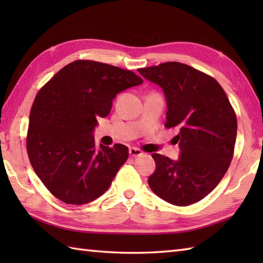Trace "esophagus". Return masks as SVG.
I'll return each mask as SVG.
<instances>
[{"mask_svg": "<svg viewBox=\"0 0 263 263\" xmlns=\"http://www.w3.org/2000/svg\"><path fill=\"white\" fill-rule=\"evenodd\" d=\"M128 154H130L131 157H140V156L143 155L142 150H140L139 148H136V147H132L128 149Z\"/></svg>", "mask_w": 263, "mask_h": 263, "instance_id": "esophagus-1", "label": "esophagus"}]
</instances>
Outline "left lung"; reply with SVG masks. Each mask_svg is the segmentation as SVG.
Segmentation results:
<instances>
[{
    "instance_id": "8db88e82",
    "label": "left lung",
    "mask_w": 263,
    "mask_h": 263,
    "mask_svg": "<svg viewBox=\"0 0 263 263\" xmlns=\"http://www.w3.org/2000/svg\"><path fill=\"white\" fill-rule=\"evenodd\" d=\"M163 88L167 128H176L177 161L153 154L156 168L148 184L159 198L190 205L206 197L224 177L234 156L237 120L226 92L214 78L180 62L138 69Z\"/></svg>"
}]
</instances>
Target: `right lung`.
Returning a JSON list of instances; mask_svg holds the SVG:
<instances>
[{"label": "right lung", "instance_id": "1", "mask_svg": "<svg viewBox=\"0 0 263 263\" xmlns=\"http://www.w3.org/2000/svg\"><path fill=\"white\" fill-rule=\"evenodd\" d=\"M135 72L90 60L65 65L36 95L26 147L33 171L55 198L85 204L107 191L128 157L124 144L95 147L97 117L116 93L141 85Z\"/></svg>", "mask_w": 263, "mask_h": 263}]
</instances>
